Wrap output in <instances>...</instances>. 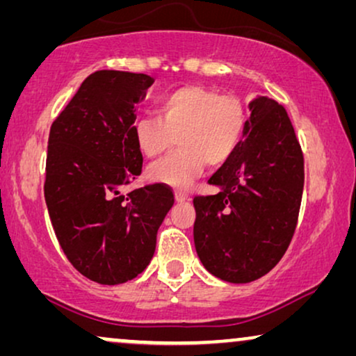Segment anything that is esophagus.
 Listing matches in <instances>:
<instances>
[{"instance_id":"obj_1","label":"esophagus","mask_w":356,"mask_h":356,"mask_svg":"<svg viewBox=\"0 0 356 356\" xmlns=\"http://www.w3.org/2000/svg\"><path fill=\"white\" fill-rule=\"evenodd\" d=\"M175 199H177V202H184V201H188L189 196L183 191H175Z\"/></svg>"}]
</instances>
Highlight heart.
Returning a JSON list of instances; mask_svg holds the SVG:
<instances>
[{
    "mask_svg": "<svg viewBox=\"0 0 356 356\" xmlns=\"http://www.w3.org/2000/svg\"><path fill=\"white\" fill-rule=\"evenodd\" d=\"M156 116L134 124V143L147 159H157L179 143L178 152L154 163L149 179L188 189L206 170L222 167L236 152L246 126L241 102L212 87L191 84L165 94Z\"/></svg>",
    "mask_w": 356,
    "mask_h": 356,
    "instance_id": "1",
    "label": "heart"
}]
</instances>
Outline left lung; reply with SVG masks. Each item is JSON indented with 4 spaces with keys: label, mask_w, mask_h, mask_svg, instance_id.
<instances>
[{
    "label": "left lung",
    "mask_w": 356,
    "mask_h": 356,
    "mask_svg": "<svg viewBox=\"0 0 356 356\" xmlns=\"http://www.w3.org/2000/svg\"><path fill=\"white\" fill-rule=\"evenodd\" d=\"M236 152L209 179L213 196H196L194 246L202 266L230 284H248L285 254L305 184L303 152L285 108L257 95Z\"/></svg>",
    "instance_id": "obj_1"
}]
</instances>
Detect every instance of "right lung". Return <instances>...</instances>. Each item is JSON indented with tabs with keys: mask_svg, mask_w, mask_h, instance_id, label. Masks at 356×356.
I'll use <instances>...</instances> for the list:
<instances>
[{
	"mask_svg": "<svg viewBox=\"0 0 356 356\" xmlns=\"http://www.w3.org/2000/svg\"><path fill=\"white\" fill-rule=\"evenodd\" d=\"M152 84L147 74L97 71L50 129L43 189L53 230L71 264L102 285L124 284L149 266L175 202L162 183L120 193L143 170L133 129Z\"/></svg>",
	"mask_w": 356,
	"mask_h": 356,
	"instance_id": "add662e5",
	"label": "right lung"
}]
</instances>
